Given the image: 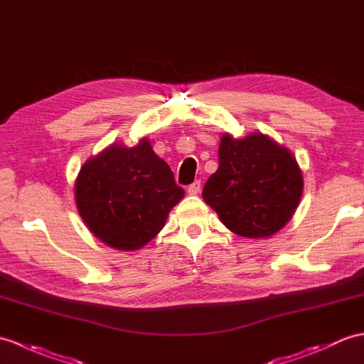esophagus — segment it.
Returning a JSON list of instances; mask_svg holds the SVG:
<instances>
[{
    "label": "esophagus",
    "instance_id": "obj_1",
    "mask_svg": "<svg viewBox=\"0 0 364 364\" xmlns=\"http://www.w3.org/2000/svg\"><path fill=\"white\" fill-rule=\"evenodd\" d=\"M200 189H201V183L200 181H193L192 184H189L188 193H189V196H197V193L200 192Z\"/></svg>",
    "mask_w": 364,
    "mask_h": 364
}]
</instances>
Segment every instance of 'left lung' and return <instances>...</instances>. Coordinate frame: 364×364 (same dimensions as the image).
Returning <instances> with one entry per match:
<instances>
[{
	"label": "left lung",
	"instance_id": "1",
	"mask_svg": "<svg viewBox=\"0 0 364 364\" xmlns=\"http://www.w3.org/2000/svg\"><path fill=\"white\" fill-rule=\"evenodd\" d=\"M302 188L301 168L289 149L262 133L243 139L223 134L218 168L203 188V200L228 230L259 239L290 222Z\"/></svg>",
	"mask_w": 364,
	"mask_h": 364
}]
</instances>
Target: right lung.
I'll use <instances>...</instances> for the list:
<instances>
[{
    "label": "right lung",
    "mask_w": 364,
    "mask_h": 364,
    "mask_svg": "<svg viewBox=\"0 0 364 364\" xmlns=\"http://www.w3.org/2000/svg\"><path fill=\"white\" fill-rule=\"evenodd\" d=\"M75 205L97 239L116 250H139L163 230L171 209L184 197L171 167L150 142L112 144L90 158L75 180Z\"/></svg>",
    "instance_id": "1"
}]
</instances>
